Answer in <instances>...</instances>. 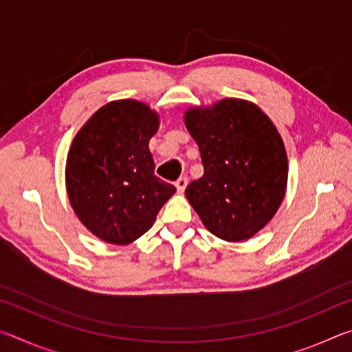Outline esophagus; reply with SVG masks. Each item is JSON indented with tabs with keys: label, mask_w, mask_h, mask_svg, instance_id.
<instances>
[{
	"label": "esophagus",
	"mask_w": 352,
	"mask_h": 352,
	"mask_svg": "<svg viewBox=\"0 0 352 352\" xmlns=\"http://www.w3.org/2000/svg\"><path fill=\"white\" fill-rule=\"evenodd\" d=\"M175 186H177L178 192H183V190L186 189V186H188V177H180V178H178V180L175 182Z\"/></svg>",
	"instance_id": "obj_1"
}]
</instances>
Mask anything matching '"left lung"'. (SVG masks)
<instances>
[{"instance_id":"left-lung-1","label":"left lung","mask_w":352,"mask_h":352,"mask_svg":"<svg viewBox=\"0 0 352 352\" xmlns=\"http://www.w3.org/2000/svg\"><path fill=\"white\" fill-rule=\"evenodd\" d=\"M184 122L205 169L186 186L189 204L214 236L250 239L275 216L287 186V155L276 127L258 105L241 99L190 109Z\"/></svg>"}]
</instances>
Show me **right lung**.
I'll return each instance as SVG.
<instances>
[{
	"mask_svg": "<svg viewBox=\"0 0 352 352\" xmlns=\"http://www.w3.org/2000/svg\"><path fill=\"white\" fill-rule=\"evenodd\" d=\"M158 115L138 100H115L88 119L67 160V190L80 222L105 242L142 236L175 186L155 175L148 140Z\"/></svg>",
	"mask_w": 352,
	"mask_h": 352,
	"instance_id": "1",
	"label": "right lung"
}]
</instances>
